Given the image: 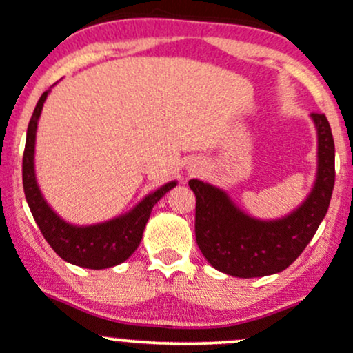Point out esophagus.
Instances as JSON below:
<instances>
[{"label":"esophagus","mask_w":353,"mask_h":353,"mask_svg":"<svg viewBox=\"0 0 353 353\" xmlns=\"http://www.w3.org/2000/svg\"><path fill=\"white\" fill-rule=\"evenodd\" d=\"M191 169H192V170H199V168H197V165H192Z\"/></svg>","instance_id":"34e87169"}]
</instances>
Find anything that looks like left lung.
<instances>
[{"label":"left lung","mask_w":353,"mask_h":353,"mask_svg":"<svg viewBox=\"0 0 353 353\" xmlns=\"http://www.w3.org/2000/svg\"><path fill=\"white\" fill-rule=\"evenodd\" d=\"M319 135L316 179L303 204L281 219L261 221L243 212L223 189L191 179L196 194V241L209 265L238 278L288 268L312 241L328 211L335 184V144L325 114H312Z\"/></svg>","instance_id":"8db88e82"}]
</instances>
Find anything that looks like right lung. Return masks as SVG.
I'll return each mask as SVG.
<instances>
[{
    "label": "right lung",
    "mask_w": 353,
    "mask_h": 353,
    "mask_svg": "<svg viewBox=\"0 0 353 353\" xmlns=\"http://www.w3.org/2000/svg\"><path fill=\"white\" fill-rule=\"evenodd\" d=\"M48 94L50 90H46L40 97L26 130L25 154H23V189L30 211L48 245L65 261L90 270H103L120 265L141 245L142 233L152 208L177 183L170 181L164 184L157 191L145 196L129 212L105 223L75 226L61 219L45 201L34 176V141H37L38 119Z\"/></svg>",
    "instance_id": "1"
}]
</instances>
